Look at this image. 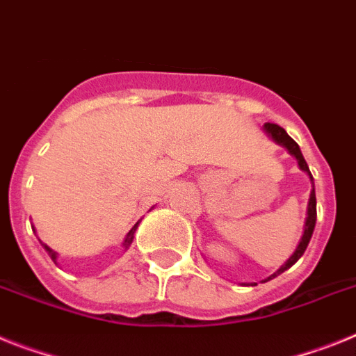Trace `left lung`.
I'll use <instances>...</instances> for the list:
<instances>
[{"instance_id":"obj_1","label":"left lung","mask_w":356,"mask_h":356,"mask_svg":"<svg viewBox=\"0 0 356 356\" xmlns=\"http://www.w3.org/2000/svg\"><path fill=\"white\" fill-rule=\"evenodd\" d=\"M263 129H265L266 133H268V136L272 138L273 142H277L279 145H282V147L288 149V153L291 154V156H296L297 163H299V167L302 169L305 172H308V176L312 178V184H314V176H312V172H309V167L308 163H306L305 156H302V153H300V147L299 144H297L293 138H291L290 135H288L284 129H282L281 126H277V124H270L266 122L265 126H263ZM315 221H317V198H315V187L312 189V193H309V202H308V212H306V221H305V232H302V238H300L299 245H297L296 252L291 254L290 259L284 263V265L281 266V268L277 270L275 273H272L268 279H265L263 282L270 281V279L277 277L279 273H282L284 270H288L290 266H293L297 263V261L300 259V256L305 254L306 247H308L309 239H312V234H314V229H315Z\"/></svg>"}]
</instances>
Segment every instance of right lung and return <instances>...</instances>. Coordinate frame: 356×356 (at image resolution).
<instances>
[{"instance_id":"obj_1","label":"right lung","mask_w":356,"mask_h":356,"mask_svg":"<svg viewBox=\"0 0 356 356\" xmlns=\"http://www.w3.org/2000/svg\"><path fill=\"white\" fill-rule=\"evenodd\" d=\"M136 227H138V223H136L135 227H133V229L129 230V232H127L126 239H124V243H122L124 250H127V248H129V245H131V243H133V238H135V230H136ZM42 247H44V250L48 252V256L51 257V261H54V263H56V265H57V254H56V252L51 250L50 247H47V245H42Z\"/></svg>"}]
</instances>
